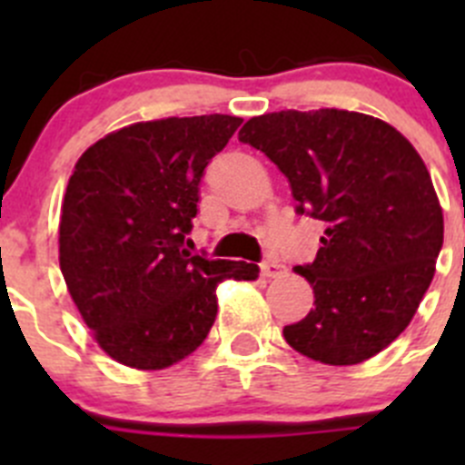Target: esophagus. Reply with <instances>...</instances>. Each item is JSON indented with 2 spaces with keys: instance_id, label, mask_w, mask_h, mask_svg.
<instances>
[{
  "instance_id": "1",
  "label": "esophagus",
  "mask_w": 465,
  "mask_h": 465,
  "mask_svg": "<svg viewBox=\"0 0 465 465\" xmlns=\"http://www.w3.org/2000/svg\"><path fill=\"white\" fill-rule=\"evenodd\" d=\"M261 274L267 276V279H276V276L285 274V265L281 261L267 259L261 262Z\"/></svg>"
}]
</instances>
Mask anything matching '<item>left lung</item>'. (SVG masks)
I'll use <instances>...</instances> for the list:
<instances>
[{"instance_id":"8db88e82","label":"left lung","mask_w":465,"mask_h":465,"mask_svg":"<svg viewBox=\"0 0 465 465\" xmlns=\"http://www.w3.org/2000/svg\"><path fill=\"white\" fill-rule=\"evenodd\" d=\"M238 139L288 177L299 215L326 224L315 261L294 267L315 308L285 341L332 367L373 358L410 326L443 245L420 154L384 121L335 107L254 116Z\"/></svg>"}]
</instances>
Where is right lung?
Wrapping results in <instances>:
<instances>
[{
    "instance_id": "right-lung-1",
    "label": "right lung",
    "mask_w": 465,
    "mask_h": 465,
    "mask_svg": "<svg viewBox=\"0 0 465 465\" xmlns=\"http://www.w3.org/2000/svg\"><path fill=\"white\" fill-rule=\"evenodd\" d=\"M242 119L133 124L89 145L60 215V270L94 340L125 367L157 371L193 353L218 312L224 279L259 265L191 254L200 182Z\"/></svg>"
}]
</instances>
